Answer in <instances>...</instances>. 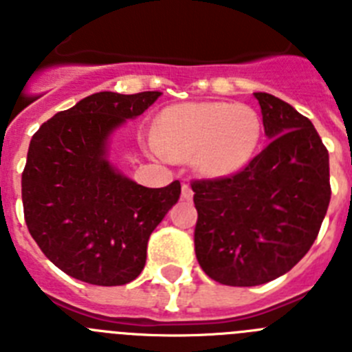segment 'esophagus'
Wrapping results in <instances>:
<instances>
[{
	"instance_id": "obj_1",
	"label": "esophagus",
	"mask_w": 352,
	"mask_h": 352,
	"mask_svg": "<svg viewBox=\"0 0 352 352\" xmlns=\"http://www.w3.org/2000/svg\"><path fill=\"white\" fill-rule=\"evenodd\" d=\"M182 197L185 199V201H190V199L194 197V192H192V186L188 185V183H183V185H182Z\"/></svg>"
}]
</instances>
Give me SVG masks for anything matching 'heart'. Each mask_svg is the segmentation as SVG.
I'll return each instance as SVG.
<instances>
[{
    "label": "heart",
    "mask_w": 352,
    "mask_h": 352,
    "mask_svg": "<svg viewBox=\"0 0 352 352\" xmlns=\"http://www.w3.org/2000/svg\"><path fill=\"white\" fill-rule=\"evenodd\" d=\"M263 121L256 109L229 102H185L164 109L149 148L160 157H192L206 178L239 173L256 157Z\"/></svg>",
    "instance_id": "heart-1"
}]
</instances>
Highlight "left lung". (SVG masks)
I'll list each match as a JSON object with an SVG mask.
<instances>
[{
    "label": "left lung",
    "instance_id": "8db88e82",
    "mask_svg": "<svg viewBox=\"0 0 352 352\" xmlns=\"http://www.w3.org/2000/svg\"><path fill=\"white\" fill-rule=\"evenodd\" d=\"M268 146L239 173L192 182L194 243L203 272L223 285L275 280L310 250L328 210L329 157L312 121L254 93Z\"/></svg>",
    "mask_w": 352,
    "mask_h": 352
}]
</instances>
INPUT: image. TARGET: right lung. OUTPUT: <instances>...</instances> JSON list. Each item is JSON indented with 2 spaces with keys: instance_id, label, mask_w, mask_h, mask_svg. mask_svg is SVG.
<instances>
[{
  "instance_id": "add662e5",
  "label": "right lung",
  "mask_w": 352,
  "mask_h": 352,
  "mask_svg": "<svg viewBox=\"0 0 352 352\" xmlns=\"http://www.w3.org/2000/svg\"><path fill=\"white\" fill-rule=\"evenodd\" d=\"M160 91H100L54 114L31 138L23 173L28 231L54 266L93 285L135 280L149 234L178 203L179 182L138 185L111 166V133Z\"/></svg>"
}]
</instances>
